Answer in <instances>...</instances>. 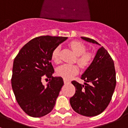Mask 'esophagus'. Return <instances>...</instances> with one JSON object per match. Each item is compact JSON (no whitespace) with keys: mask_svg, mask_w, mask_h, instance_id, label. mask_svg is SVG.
I'll use <instances>...</instances> for the list:
<instances>
[{"mask_svg":"<svg viewBox=\"0 0 128 128\" xmlns=\"http://www.w3.org/2000/svg\"><path fill=\"white\" fill-rule=\"evenodd\" d=\"M63 81H64V83L65 84H69V83H70V81L68 80H66V79H63Z\"/></svg>","mask_w":128,"mask_h":128,"instance_id":"obj_1","label":"esophagus"}]
</instances>
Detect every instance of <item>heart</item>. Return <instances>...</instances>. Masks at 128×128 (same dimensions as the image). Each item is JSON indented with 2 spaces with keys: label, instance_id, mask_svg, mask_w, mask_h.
Here are the masks:
<instances>
[{
  "label": "heart",
  "instance_id": "b5f03b06",
  "mask_svg": "<svg viewBox=\"0 0 128 128\" xmlns=\"http://www.w3.org/2000/svg\"><path fill=\"white\" fill-rule=\"evenodd\" d=\"M72 50L78 56L77 62L81 67L88 66L92 60V55L89 52H85L86 47L82 43L78 41H73L70 44ZM60 47H56L52 52V59L55 63L60 62ZM79 72V67L76 65L64 64L59 66L57 69V74L65 79H71Z\"/></svg>",
  "mask_w": 128,
  "mask_h": 128
}]
</instances>
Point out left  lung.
I'll list each match as a JSON object with an SVG mask.
<instances>
[{
	"label": "left lung",
	"instance_id": "left-lung-1",
	"mask_svg": "<svg viewBox=\"0 0 128 128\" xmlns=\"http://www.w3.org/2000/svg\"><path fill=\"white\" fill-rule=\"evenodd\" d=\"M81 38L86 42L100 46L94 40ZM81 79L85 82L84 84L72 81L76 88L75 94L70 99L72 109L86 117H94L101 114L109 104L116 86L114 62L103 47L98 49Z\"/></svg>",
	"mask_w": 128,
	"mask_h": 128
}]
</instances>
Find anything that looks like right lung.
<instances>
[{
    "instance_id": "right-lung-1",
    "label": "right lung",
    "mask_w": 128,
    "mask_h": 128,
    "mask_svg": "<svg viewBox=\"0 0 128 128\" xmlns=\"http://www.w3.org/2000/svg\"><path fill=\"white\" fill-rule=\"evenodd\" d=\"M67 37L42 36L31 40L14 58L11 86L16 101L28 115L41 117L50 113L63 85L62 77H53V50ZM45 75L50 81L45 87Z\"/></svg>"
}]
</instances>
